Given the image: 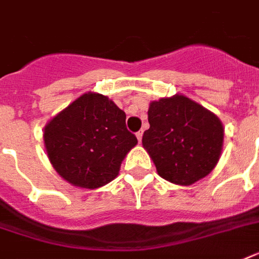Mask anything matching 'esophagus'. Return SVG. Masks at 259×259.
Returning <instances> with one entry per match:
<instances>
[{
	"mask_svg": "<svg viewBox=\"0 0 259 259\" xmlns=\"http://www.w3.org/2000/svg\"><path fill=\"white\" fill-rule=\"evenodd\" d=\"M136 136H137V140L140 142H141V140H142V130H140V132H137V133H136Z\"/></svg>",
	"mask_w": 259,
	"mask_h": 259,
	"instance_id": "34e87169",
	"label": "esophagus"
}]
</instances>
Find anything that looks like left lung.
<instances>
[{
    "mask_svg": "<svg viewBox=\"0 0 259 259\" xmlns=\"http://www.w3.org/2000/svg\"><path fill=\"white\" fill-rule=\"evenodd\" d=\"M148 121L142 145L162 179L191 185L215 168L225 136L215 114L184 95H175L152 102Z\"/></svg>",
    "mask_w": 259,
    "mask_h": 259,
    "instance_id": "8db88e82",
    "label": "left lung"
}]
</instances>
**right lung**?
<instances>
[{
	"instance_id": "right-lung-1",
	"label": "right lung",
	"mask_w": 259,
	"mask_h": 259,
	"mask_svg": "<svg viewBox=\"0 0 259 259\" xmlns=\"http://www.w3.org/2000/svg\"><path fill=\"white\" fill-rule=\"evenodd\" d=\"M125 121V111L107 97L83 94L44 129L51 164L76 187L94 189L107 184L137 144Z\"/></svg>"
}]
</instances>
